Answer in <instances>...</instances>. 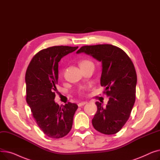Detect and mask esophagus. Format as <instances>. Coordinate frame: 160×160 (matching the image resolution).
<instances>
[{
	"label": "esophagus",
	"mask_w": 160,
	"mask_h": 160,
	"mask_svg": "<svg viewBox=\"0 0 160 160\" xmlns=\"http://www.w3.org/2000/svg\"><path fill=\"white\" fill-rule=\"evenodd\" d=\"M86 103H87V102H82L78 103V107H81V106H82L83 105H85Z\"/></svg>",
	"instance_id": "34e87169"
}]
</instances>
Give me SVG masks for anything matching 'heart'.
Returning <instances> with one entry per match:
<instances>
[{"mask_svg":"<svg viewBox=\"0 0 160 160\" xmlns=\"http://www.w3.org/2000/svg\"><path fill=\"white\" fill-rule=\"evenodd\" d=\"M90 64H93V63H92V62H91V61H89V60H82V61L80 62V63H79L81 69H83V68H85L86 67H87L88 65H90ZM80 93H83V91H82V90L80 91Z\"/></svg>","mask_w":160,"mask_h":160,"instance_id":"b5f03b06","label":"heart"}]
</instances>
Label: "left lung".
Returning <instances> with one entry per match:
<instances>
[{
	"mask_svg": "<svg viewBox=\"0 0 160 160\" xmlns=\"http://www.w3.org/2000/svg\"><path fill=\"white\" fill-rule=\"evenodd\" d=\"M84 52L102 62L100 85L109 97L106 108L97 102V112L92 119L98 132L112 135L119 132L129 119L136 100L137 74L131 59L123 50L108 44L82 47Z\"/></svg>",
	"mask_w": 160,
	"mask_h": 160,
	"instance_id": "8db88e82",
	"label": "left lung"
}]
</instances>
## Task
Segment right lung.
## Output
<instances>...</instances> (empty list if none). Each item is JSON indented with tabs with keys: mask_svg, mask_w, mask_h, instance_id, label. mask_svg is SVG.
I'll return each instance as SVG.
<instances>
[{
	"mask_svg": "<svg viewBox=\"0 0 160 160\" xmlns=\"http://www.w3.org/2000/svg\"><path fill=\"white\" fill-rule=\"evenodd\" d=\"M78 47L54 46L40 50L33 57L25 75L27 102L38 127L49 138L65 136L72 126L78 106L54 101L58 80V62Z\"/></svg>",
	"mask_w": 160,
	"mask_h": 160,
	"instance_id": "add662e5",
	"label": "right lung"
}]
</instances>
